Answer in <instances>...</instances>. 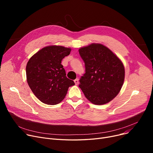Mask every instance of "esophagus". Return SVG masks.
<instances>
[{"label":"esophagus","instance_id":"1","mask_svg":"<svg viewBox=\"0 0 153 153\" xmlns=\"http://www.w3.org/2000/svg\"><path fill=\"white\" fill-rule=\"evenodd\" d=\"M74 82H75V84L77 85V84H78V83H79V79L77 78V79H76L75 80H74Z\"/></svg>","mask_w":153,"mask_h":153}]
</instances>
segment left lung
I'll return each instance as SVG.
<instances>
[{"instance_id":"1","label":"left lung","mask_w":153,"mask_h":153,"mask_svg":"<svg viewBox=\"0 0 153 153\" xmlns=\"http://www.w3.org/2000/svg\"><path fill=\"white\" fill-rule=\"evenodd\" d=\"M79 54L85 64V72L79 87L85 97L95 105H103L119 93L125 79L122 61L108 48L91 44L81 48Z\"/></svg>"}]
</instances>
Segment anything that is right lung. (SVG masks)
<instances>
[{
	"label": "right lung",
	"instance_id": "obj_1",
	"mask_svg": "<svg viewBox=\"0 0 153 153\" xmlns=\"http://www.w3.org/2000/svg\"><path fill=\"white\" fill-rule=\"evenodd\" d=\"M70 48L49 46L38 51L29 59L26 67L27 80L31 90L44 103L56 105L61 102L68 88L74 82L66 77L61 64Z\"/></svg>",
	"mask_w": 153,
	"mask_h": 153
}]
</instances>
